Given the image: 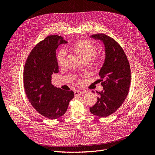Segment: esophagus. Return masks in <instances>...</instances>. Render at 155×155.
<instances>
[{
	"mask_svg": "<svg viewBox=\"0 0 155 155\" xmlns=\"http://www.w3.org/2000/svg\"><path fill=\"white\" fill-rule=\"evenodd\" d=\"M85 93L84 91H81V90H75V91H74V94H75V95H76V96H77V95H81V94H83V93Z\"/></svg>",
	"mask_w": 155,
	"mask_h": 155,
	"instance_id": "obj_1",
	"label": "esophagus"
}]
</instances>
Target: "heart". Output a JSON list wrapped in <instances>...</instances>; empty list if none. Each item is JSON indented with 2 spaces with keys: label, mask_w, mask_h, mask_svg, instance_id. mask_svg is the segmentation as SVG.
Instances as JSON below:
<instances>
[{
  "label": "heart",
  "mask_w": 155,
  "mask_h": 155,
  "mask_svg": "<svg viewBox=\"0 0 155 155\" xmlns=\"http://www.w3.org/2000/svg\"><path fill=\"white\" fill-rule=\"evenodd\" d=\"M73 48L77 53L81 59H89L96 53V48L93 44L86 40H78L75 42ZM65 55V51L64 49L61 50L57 55V61L59 65H62Z\"/></svg>",
  "instance_id": "obj_1"
}]
</instances>
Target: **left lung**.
Instances as JSON below:
<instances>
[{"mask_svg": "<svg viewBox=\"0 0 155 155\" xmlns=\"http://www.w3.org/2000/svg\"><path fill=\"white\" fill-rule=\"evenodd\" d=\"M90 38L103 43L105 58L99 73L104 90L97 92V101L90 110L94 115L105 118L116 111L128 94L130 65L124 50L112 37L98 34L92 35Z\"/></svg>", "mask_w": 155, "mask_h": 155, "instance_id": "left-lung-1", "label": "left lung"}]
</instances>
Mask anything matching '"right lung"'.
<instances>
[{
    "label": "right lung",
    "instance_id": "1",
    "mask_svg": "<svg viewBox=\"0 0 155 155\" xmlns=\"http://www.w3.org/2000/svg\"><path fill=\"white\" fill-rule=\"evenodd\" d=\"M62 43L68 41L61 36H48L32 50L24 68V86L29 101L40 115L51 120L62 116L74 97L72 91L63 90L51 83L52 74L59 72L56 50Z\"/></svg>",
    "mask_w": 155,
    "mask_h": 155
}]
</instances>
